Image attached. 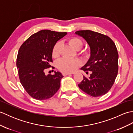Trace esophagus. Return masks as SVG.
Returning <instances> with one entry per match:
<instances>
[{
  "label": "esophagus",
  "mask_w": 133,
  "mask_h": 133,
  "mask_svg": "<svg viewBox=\"0 0 133 133\" xmlns=\"http://www.w3.org/2000/svg\"><path fill=\"white\" fill-rule=\"evenodd\" d=\"M70 74H73V73L72 72H63L62 73V75L63 76H66V75H70Z\"/></svg>",
  "instance_id": "34e87169"
}]
</instances>
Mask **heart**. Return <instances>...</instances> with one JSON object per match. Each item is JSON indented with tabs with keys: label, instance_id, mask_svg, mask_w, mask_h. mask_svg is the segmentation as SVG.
Wrapping results in <instances>:
<instances>
[{
	"label": "heart",
	"instance_id": "1",
	"mask_svg": "<svg viewBox=\"0 0 133 133\" xmlns=\"http://www.w3.org/2000/svg\"><path fill=\"white\" fill-rule=\"evenodd\" d=\"M69 43L75 50H79L83 46V42L79 38L77 37H71L68 39ZM61 43L57 42L54 46L52 50V56L53 58H58L61 54ZM84 55H88L87 51H83ZM81 64V62L78 59L62 58L57 63V67L62 72H71L75 71Z\"/></svg>",
	"mask_w": 133,
	"mask_h": 133
}]
</instances>
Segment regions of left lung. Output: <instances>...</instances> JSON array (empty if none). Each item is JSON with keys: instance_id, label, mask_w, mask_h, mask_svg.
Here are the masks:
<instances>
[{"instance_id": "1", "label": "left lung", "mask_w": 133, "mask_h": 133, "mask_svg": "<svg viewBox=\"0 0 133 133\" xmlns=\"http://www.w3.org/2000/svg\"><path fill=\"white\" fill-rule=\"evenodd\" d=\"M85 39L90 48V57L81 69L89 78L83 76L78 84L86 94L97 97L103 95L111 89L118 71V53L114 42L108 36L91 30L75 32Z\"/></svg>"}]
</instances>
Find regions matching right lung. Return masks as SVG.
Listing matches in <instances>:
<instances>
[{
    "label": "right lung",
    "mask_w": 133,
    "mask_h": 133,
    "mask_svg": "<svg viewBox=\"0 0 133 133\" xmlns=\"http://www.w3.org/2000/svg\"><path fill=\"white\" fill-rule=\"evenodd\" d=\"M67 34L49 30L34 34L22 44L16 58L20 82L31 97L42 101L50 98L58 91L61 72L45 75L44 70L52 62V50L56 42ZM54 67H52L53 68Z\"/></svg>",
    "instance_id": "right-lung-1"
}]
</instances>
